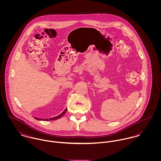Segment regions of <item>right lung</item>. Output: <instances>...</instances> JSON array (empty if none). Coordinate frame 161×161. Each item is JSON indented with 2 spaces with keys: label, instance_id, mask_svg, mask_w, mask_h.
<instances>
[{
  "label": "right lung",
  "instance_id": "1",
  "mask_svg": "<svg viewBox=\"0 0 161 161\" xmlns=\"http://www.w3.org/2000/svg\"><path fill=\"white\" fill-rule=\"evenodd\" d=\"M67 111V108L64 110V112L63 113H61L60 115H58V116H54V117H53L51 118H49V119H42V118H35L34 117L35 119H38V120H42V121H50V120H56V119H58L60 118H61L63 115L65 114V113Z\"/></svg>",
  "mask_w": 161,
  "mask_h": 161
}]
</instances>
